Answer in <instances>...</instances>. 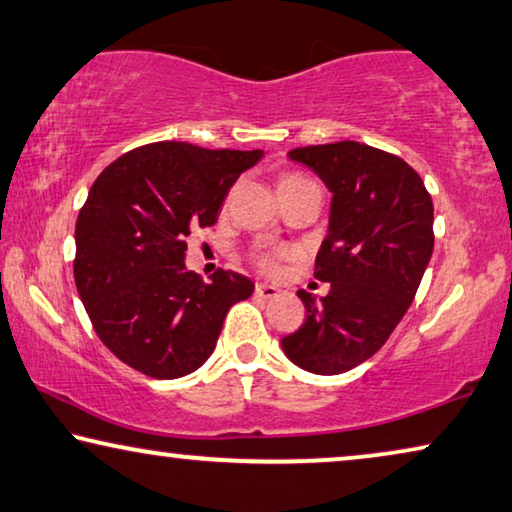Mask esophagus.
<instances>
[{
	"instance_id": "obj_1",
	"label": "esophagus",
	"mask_w": 512,
	"mask_h": 512,
	"mask_svg": "<svg viewBox=\"0 0 512 512\" xmlns=\"http://www.w3.org/2000/svg\"><path fill=\"white\" fill-rule=\"evenodd\" d=\"M256 295L263 300H272V298H277L279 291H277V286H272V284H256Z\"/></svg>"
}]
</instances>
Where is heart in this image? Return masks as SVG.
<instances>
[{
	"mask_svg": "<svg viewBox=\"0 0 512 512\" xmlns=\"http://www.w3.org/2000/svg\"><path fill=\"white\" fill-rule=\"evenodd\" d=\"M298 180H302L300 175H284V177H281V180H279V187H281V184H291V182H298ZM281 256H286L284 249L263 251V254H256V263H258V268H261V270L274 272V270H277Z\"/></svg>",
	"mask_w": 512,
	"mask_h": 512,
	"instance_id": "obj_1",
	"label": "heart"
}]
</instances>
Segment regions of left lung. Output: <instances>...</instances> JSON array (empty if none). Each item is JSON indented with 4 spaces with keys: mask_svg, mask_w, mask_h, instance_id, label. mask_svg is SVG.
<instances>
[{
    "mask_svg": "<svg viewBox=\"0 0 512 512\" xmlns=\"http://www.w3.org/2000/svg\"><path fill=\"white\" fill-rule=\"evenodd\" d=\"M332 191L328 235L314 277L330 293L298 291L307 318L281 339L288 360L314 374H342L372 358L411 307L434 249V205L404 159L372 145L295 147Z\"/></svg>",
    "mask_w": 512,
    "mask_h": 512,
    "instance_id": "1",
    "label": "left lung"
}]
</instances>
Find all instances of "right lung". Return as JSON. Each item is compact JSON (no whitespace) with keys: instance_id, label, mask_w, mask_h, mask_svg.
<instances>
[{"instance_id":"1","label":"right lung","mask_w":512,"mask_h":512,"mask_svg":"<svg viewBox=\"0 0 512 512\" xmlns=\"http://www.w3.org/2000/svg\"><path fill=\"white\" fill-rule=\"evenodd\" d=\"M261 150L150 143L96 177L76 221L73 277L99 339L152 379H180L210 358L251 279L217 270L210 284L184 268L187 238L217 224L235 180Z\"/></svg>"}]
</instances>
